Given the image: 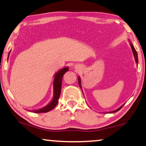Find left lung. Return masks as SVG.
I'll return each mask as SVG.
<instances>
[{
    "label": "left lung",
    "instance_id": "left-lung-1",
    "mask_svg": "<svg viewBox=\"0 0 146 146\" xmlns=\"http://www.w3.org/2000/svg\"><path fill=\"white\" fill-rule=\"evenodd\" d=\"M129 42H130V46H131L132 51V52H133V55H134V60H135V62H136V63L137 64V66H138V54H137V52H136V50H135V48H134V47L133 44H132V42H130V40H129ZM78 81H79V84L80 88V89H81V90H82L81 79H80V78L79 76V77H78ZM123 106H124V104H123V105H122V106H121V107H119L118 109H117V110H114V111H109V112H107V113H115V112L118 111L119 110H120L122 108H123Z\"/></svg>",
    "mask_w": 146,
    "mask_h": 146
}]
</instances>
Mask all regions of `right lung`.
<instances>
[{
    "instance_id": "obj_1",
    "label": "right lung",
    "mask_w": 146,
    "mask_h": 146,
    "mask_svg": "<svg viewBox=\"0 0 146 146\" xmlns=\"http://www.w3.org/2000/svg\"><path fill=\"white\" fill-rule=\"evenodd\" d=\"M11 50H10L8 53V59L9 58V55ZM67 71H69V67H66L64 68L61 69L58 72H56L55 75H54V82H53V88H54V96L53 98L50 103L44 107H43L38 110H29L31 112L36 113H46L56 107L58 104V100H59L60 93H61V88H62V78L63 76L66 73Z\"/></svg>"
}]
</instances>
